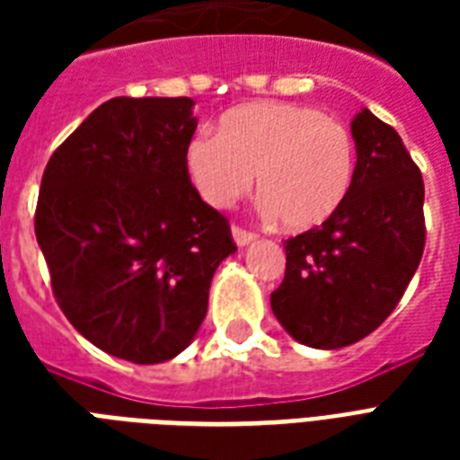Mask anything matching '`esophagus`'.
<instances>
[{
  "label": "esophagus",
  "mask_w": 460,
  "mask_h": 460,
  "mask_svg": "<svg viewBox=\"0 0 460 460\" xmlns=\"http://www.w3.org/2000/svg\"><path fill=\"white\" fill-rule=\"evenodd\" d=\"M231 234H234V241H236L238 245H248V243H252L255 238H258L255 234H252V231L243 229V226H236V224L231 226Z\"/></svg>",
  "instance_id": "34e87169"
}]
</instances>
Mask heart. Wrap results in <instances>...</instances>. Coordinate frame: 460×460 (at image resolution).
I'll return each instance as SVG.
<instances>
[{
	"instance_id": "b5f03b06",
	"label": "heart",
	"mask_w": 460,
	"mask_h": 460,
	"mask_svg": "<svg viewBox=\"0 0 460 460\" xmlns=\"http://www.w3.org/2000/svg\"><path fill=\"white\" fill-rule=\"evenodd\" d=\"M353 133L320 110L291 102L245 104L224 114L217 138L186 147V172L212 208H229L255 188L267 215L307 231L341 209L356 179Z\"/></svg>"
}]
</instances>
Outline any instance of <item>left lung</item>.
I'll list each match as a JSON object with an SVG mask.
<instances>
[{
    "instance_id": "8db88e82",
    "label": "left lung",
    "mask_w": 460,
    "mask_h": 460,
    "mask_svg": "<svg viewBox=\"0 0 460 460\" xmlns=\"http://www.w3.org/2000/svg\"><path fill=\"white\" fill-rule=\"evenodd\" d=\"M358 164L332 219L284 241L287 272L272 310L296 341L341 349L372 334L399 305L425 251V183L392 126L353 119Z\"/></svg>"
}]
</instances>
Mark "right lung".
Returning <instances> with one entry per match:
<instances>
[{
  "label": "right lung",
  "mask_w": 460,
  "mask_h": 460,
  "mask_svg": "<svg viewBox=\"0 0 460 460\" xmlns=\"http://www.w3.org/2000/svg\"><path fill=\"white\" fill-rule=\"evenodd\" d=\"M190 97H111L52 153L35 236L66 320L110 356H179L236 251L229 219L188 179Z\"/></svg>",
  "instance_id": "right-lung-1"
}]
</instances>
